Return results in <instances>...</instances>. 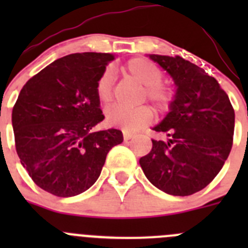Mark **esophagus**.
<instances>
[{
    "label": "esophagus",
    "instance_id": "1",
    "mask_svg": "<svg viewBox=\"0 0 248 248\" xmlns=\"http://www.w3.org/2000/svg\"><path fill=\"white\" fill-rule=\"evenodd\" d=\"M123 137H124V140H130L131 138H134V134H131V133H128V131H123Z\"/></svg>",
    "mask_w": 248,
    "mask_h": 248
}]
</instances>
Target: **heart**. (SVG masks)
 Returning a JSON list of instances; mask_svg holds the SVG:
<instances>
[{
	"mask_svg": "<svg viewBox=\"0 0 248 248\" xmlns=\"http://www.w3.org/2000/svg\"><path fill=\"white\" fill-rule=\"evenodd\" d=\"M124 71L144 85L141 100L148 99L160 113L170 110L175 100V89L166 80H163V72L155 63L149 59L138 57L130 59ZM95 93L102 103H109L113 99V74L110 71H104L98 78L95 84ZM154 119V113L148 105H139L135 108H128L115 105L107 111V122L114 126H119L125 131H138L145 128Z\"/></svg>",
	"mask_w": 248,
	"mask_h": 248,
	"instance_id": "heart-1",
	"label": "heart"
}]
</instances>
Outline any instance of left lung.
<instances>
[{"mask_svg":"<svg viewBox=\"0 0 248 248\" xmlns=\"http://www.w3.org/2000/svg\"><path fill=\"white\" fill-rule=\"evenodd\" d=\"M176 84L172 107L153 130L169 137L154 140L140 157L154 186L174 196H189L209 185L220 172L233 143L235 110L214 77L183 57L150 54Z\"/></svg>","mask_w":248,"mask_h":248,"instance_id":"obj_1","label":"left lung"}]
</instances>
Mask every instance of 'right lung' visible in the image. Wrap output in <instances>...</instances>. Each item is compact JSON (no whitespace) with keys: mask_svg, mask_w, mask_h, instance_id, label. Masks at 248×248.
<instances>
[{"mask_svg":"<svg viewBox=\"0 0 248 248\" xmlns=\"http://www.w3.org/2000/svg\"><path fill=\"white\" fill-rule=\"evenodd\" d=\"M110 53H73L57 59L23 85L12 109L21 164L37 186L58 198L93 185L105 157L123 141L118 129L93 131L104 119L95 84Z\"/></svg>","mask_w":248,"mask_h":248,"instance_id":"obj_1","label":"right lung"}]
</instances>
